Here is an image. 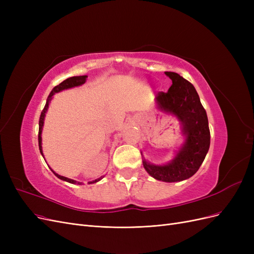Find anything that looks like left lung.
Instances as JSON below:
<instances>
[{"mask_svg":"<svg viewBox=\"0 0 254 254\" xmlns=\"http://www.w3.org/2000/svg\"><path fill=\"white\" fill-rule=\"evenodd\" d=\"M165 75L173 84L166 93L159 92L155 101L161 111L180 122L184 141L168 163L152 164L142 156L143 166L152 178L178 182L190 178L199 170L209 151L211 136L206 112L193 84L175 72H165Z\"/></svg>","mask_w":254,"mask_h":254,"instance_id":"obj_1","label":"left lung"}]
</instances>
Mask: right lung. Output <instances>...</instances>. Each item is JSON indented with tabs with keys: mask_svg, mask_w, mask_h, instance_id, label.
<instances>
[{
	"mask_svg": "<svg viewBox=\"0 0 254 254\" xmlns=\"http://www.w3.org/2000/svg\"><path fill=\"white\" fill-rule=\"evenodd\" d=\"M87 78H88L87 75H83V76H73V77H70V78H67V79L64 80L63 82L59 83L58 86H56L55 88H54V89L52 90V92H51L49 97H48V99H47V104H45L44 109H43L42 112H41L40 120H39V135H38V141H39V149H40V152H41L42 156H43V151H42V137H41V134H42V129H43V124H44L45 114H47V111H48V109H49L50 103H51V101L53 99V95L55 94V93H58V92L66 90V89H71V88H75V87L81 86V84H83L84 82H86ZM43 158H44V157H43ZM51 171L54 173V175H55V176L57 177V178H59V179H61V180L66 181V182L72 183V184H79V186H80V184H82V182L76 181V180H73V179H70V178H66V177L58 175L57 173L54 172V171L52 170V168H51ZM104 177H105V176L99 177V178H97V179H95V180H93V181H89L88 183H89V184L96 183V182H98L99 180H102V179L104 178Z\"/></svg>",
	"mask_w": 254,
	"mask_h": 254,
	"instance_id": "right-lung-1",
	"label": "right lung"
}]
</instances>
